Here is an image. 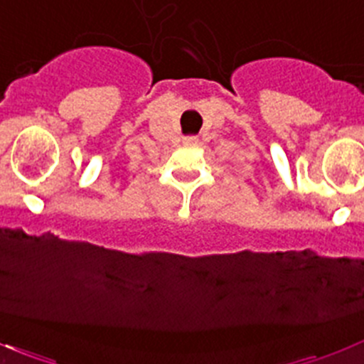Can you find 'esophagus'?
I'll list each match as a JSON object with an SVG mask.
<instances>
[{"mask_svg": "<svg viewBox=\"0 0 364 364\" xmlns=\"http://www.w3.org/2000/svg\"><path fill=\"white\" fill-rule=\"evenodd\" d=\"M183 142H185L186 146H193V144H197V142H199V139H197V137H185V139H183Z\"/></svg>", "mask_w": 364, "mask_h": 364, "instance_id": "obj_1", "label": "esophagus"}]
</instances>
